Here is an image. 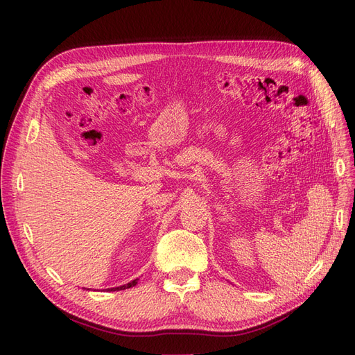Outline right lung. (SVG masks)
Wrapping results in <instances>:
<instances>
[{
	"label": "right lung",
	"instance_id": "add662e5",
	"mask_svg": "<svg viewBox=\"0 0 355 355\" xmlns=\"http://www.w3.org/2000/svg\"><path fill=\"white\" fill-rule=\"evenodd\" d=\"M137 284V278L136 280H133V282H130V283H127V284H123V286H120V287H111V288H108L110 292H118V290H125V288H130V287H133V286H136ZM85 288V287H84ZM89 290V288H87Z\"/></svg>",
	"mask_w": 355,
	"mask_h": 355
}]
</instances>
